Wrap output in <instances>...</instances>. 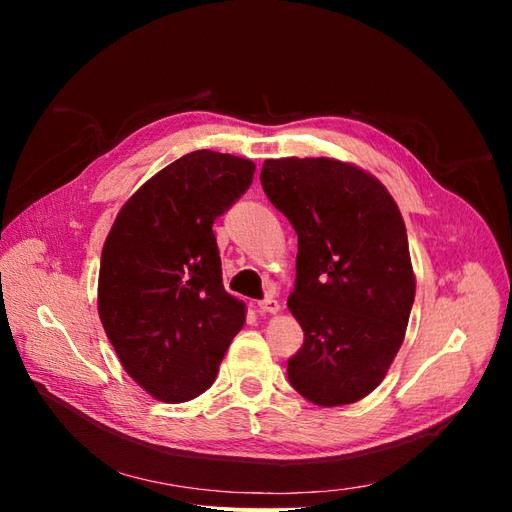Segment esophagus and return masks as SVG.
I'll return each mask as SVG.
<instances>
[{
    "label": "esophagus",
    "instance_id": "34e87169",
    "mask_svg": "<svg viewBox=\"0 0 512 512\" xmlns=\"http://www.w3.org/2000/svg\"><path fill=\"white\" fill-rule=\"evenodd\" d=\"M258 312H262V314H277V312H280V301L273 299L271 294H269V297L258 301Z\"/></svg>",
    "mask_w": 512,
    "mask_h": 512
}]
</instances>
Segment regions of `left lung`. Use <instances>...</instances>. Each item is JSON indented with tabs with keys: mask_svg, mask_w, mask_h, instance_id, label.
<instances>
[{
	"mask_svg": "<svg viewBox=\"0 0 512 512\" xmlns=\"http://www.w3.org/2000/svg\"><path fill=\"white\" fill-rule=\"evenodd\" d=\"M260 183L299 237L288 307L305 339L288 380L312 404H354L406 335L416 282L404 218L376 177L331 158L267 160Z\"/></svg>",
	"mask_w": 512,
	"mask_h": 512,
	"instance_id": "obj_1",
	"label": "left lung"
}]
</instances>
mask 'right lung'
Listing matches in <instances>:
<instances>
[{
  "label": "right lung",
  "mask_w": 512,
  "mask_h": 512,
  "mask_svg": "<svg viewBox=\"0 0 512 512\" xmlns=\"http://www.w3.org/2000/svg\"><path fill=\"white\" fill-rule=\"evenodd\" d=\"M256 164L198 149L153 175L108 232L98 314L123 369L166 404L205 393L245 322L224 290L213 222L252 185Z\"/></svg>",
  "instance_id": "right-lung-1"
}]
</instances>
